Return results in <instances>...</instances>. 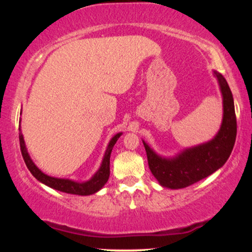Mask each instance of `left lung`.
<instances>
[{
    "mask_svg": "<svg viewBox=\"0 0 252 252\" xmlns=\"http://www.w3.org/2000/svg\"><path fill=\"white\" fill-rule=\"evenodd\" d=\"M222 97V122L218 133L208 142L185 148L175 156L158 155L146 141L148 164L161 187L181 189L202 180L223 166L232 153L236 139V117L234 99L226 79L213 71Z\"/></svg>",
    "mask_w": 252,
    "mask_h": 252,
    "instance_id": "1",
    "label": "left lung"
}]
</instances>
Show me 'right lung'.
<instances>
[{"label":"right lung","mask_w":252,"mask_h":252,"mask_svg":"<svg viewBox=\"0 0 252 252\" xmlns=\"http://www.w3.org/2000/svg\"><path fill=\"white\" fill-rule=\"evenodd\" d=\"M22 115V113H20ZM22 122V118H20ZM19 122V123H20ZM19 142H20V150H22V155L27 168H29L31 173L33 174V177L37 179L41 184L48 186V187L56 189V190L66 192V194H73V195H80V196H87L93 195L98 190H101L106 182L109 180L110 177V156H111L112 148L115 146L117 141L120 136H122L123 132L117 133L116 135L112 136V139L110 140V142L106 147V150L103 156L101 166L97 171L95 172V174L89 179L87 181H74L71 179H65V178H56V177H50L46 173H43L39 167L34 164V161L31 158L29 151H27L25 141H24V136L22 134V129H20L19 125Z\"/></svg>","instance_id":"add662e5"}]
</instances>
